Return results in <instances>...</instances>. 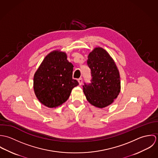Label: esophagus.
Returning a JSON list of instances; mask_svg holds the SVG:
<instances>
[{"label":"esophagus","mask_w":158,"mask_h":158,"mask_svg":"<svg viewBox=\"0 0 158 158\" xmlns=\"http://www.w3.org/2000/svg\"><path fill=\"white\" fill-rule=\"evenodd\" d=\"M78 83H79V85H82V83H83V79H82L81 78H79V79L78 80Z\"/></svg>","instance_id":"1"}]
</instances>
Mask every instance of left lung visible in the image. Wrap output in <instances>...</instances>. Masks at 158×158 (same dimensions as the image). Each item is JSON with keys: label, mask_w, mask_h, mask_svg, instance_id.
<instances>
[{"label": "left lung", "mask_w": 158, "mask_h": 158, "mask_svg": "<svg viewBox=\"0 0 158 158\" xmlns=\"http://www.w3.org/2000/svg\"><path fill=\"white\" fill-rule=\"evenodd\" d=\"M88 65L92 79L90 84L83 86L87 100L99 108L111 105L121 89L120 73L114 60L106 50L96 47L88 55Z\"/></svg>", "instance_id": "obj_1"}]
</instances>
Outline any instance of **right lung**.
<instances>
[{"mask_svg": "<svg viewBox=\"0 0 158 158\" xmlns=\"http://www.w3.org/2000/svg\"><path fill=\"white\" fill-rule=\"evenodd\" d=\"M73 68L64 52L55 50L45 56L33 77V90L40 103L56 108L67 101L79 85L72 78Z\"/></svg>", "mask_w": 158, "mask_h": 158, "instance_id": "1", "label": "right lung"}]
</instances>
